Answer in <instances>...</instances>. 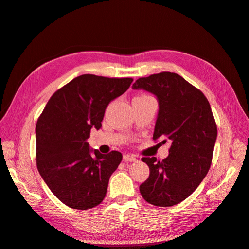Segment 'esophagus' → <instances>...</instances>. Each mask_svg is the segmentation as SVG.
<instances>
[{
  "label": "esophagus",
  "instance_id": "esophagus-1",
  "mask_svg": "<svg viewBox=\"0 0 249 249\" xmlns=\"http://www.w3.org/2000/svg\"><path fill=\"white\" fill-rule=\"evenodd\" d=\"M136 157L134 155H124V161H129V162H133L136 161Z\"/></svg>",
  "mask_w": 249,
  "mask_h": 249
}]
</instances>
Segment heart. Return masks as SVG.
Returning a JSON list of instances; mask_svg holds the SVG:
<instances>
[{
	"label": "heart",
	"mask_w": 249,
	"mask_h": 249,
	"mask_svg": "<svg viewBox=\"0 0 249 249\" xmlns=\"http://www.w3.org/2000/svg\"><path fill=\"white\" fill-rule=\"evenodd\" d=\"M144 96H148V95H140V98H144Z\"/></svg>",
	"instance_id": "1"
}]
</instances>
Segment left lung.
Instances as JSON below:
<instances>
[{"label": "left lung", "mask_w": 249, "mask_h": 249, "mask_svg": "<svg viewBox=\"0 0 249 249\" xmlns=\"http://www.w3.org/2000/svg\"><path fill=\"white\" fill-rule=\"evenodd\" d=\"M132 88L157 96L159 111L153 139L165 138L172 143L162 161L142 159L150 173L140 186L141 195L156 206L176 205L197 188L210 170L217 139L211 105L199 89L171 72L139 78Z\"/></svg>", "instance_id": "8db88e82"}]
</instances>
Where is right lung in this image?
Here are the masks:
<instances>
[{"mask_svg":"<svg viewBox=\"0 0 249 249\" xmlns=\"http://www.w3.org/2000/svg\"><path fill=\"white\" fill-rule=\"evenodd\" d=\"M132 78L80 75L52 95L37 120L36 165L58 199L72 209L88 210L105 197L108 180L123 159L91 149L92 128L102 126L105 109L129 89Z\"/></svg>","mask_w":249,"mask_h":249,"instance_id":"obj_1","label":"right lung"}]
</instances>
